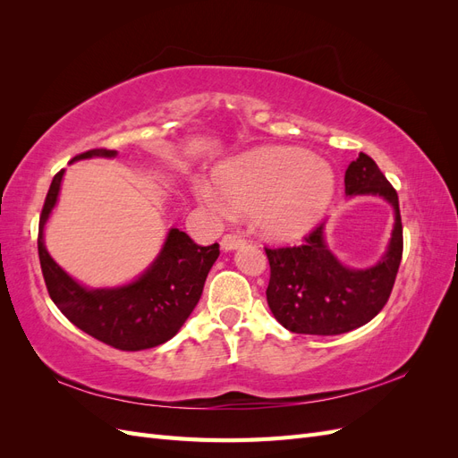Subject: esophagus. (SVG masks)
Instances as JSON below:
<instances>
[{
    "label": "esophagus",
    "instance_id": "esophagus-1",
    "mask_svg": "<svg viewBox=\"0 0 458 458\" xmlns=\"http://www.w3.org/2000/svg\"><path fill=\"white\" fill-rule=\"evenodd\" d=\"M221 248H224L225 252H231V250H237L239 246L244 244V239L239 237V234H225V237H221Z\"/></svg>",
    "mask_w": 458,
    "mask_h": 458
}]
</instances>
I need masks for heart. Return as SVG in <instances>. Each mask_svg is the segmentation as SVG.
Instances as JSON below:
<instances>
[{"mask_svg": "<svg viewBox=\"0 0 458 458\" xmlns=\"http://www.w3.org/2000/svg\"><path fill=\"white\" fill-rule=\"evenodd\" d=\"M335 191L332 165L296 147L242 152L221 165L214 185H195L200 202L216 212H250L256 231L275 242L296 241L315 229Z\"/></svg>", "mask_w": 458, "mask_h": 458, "instance_id": "obj_1", "label": "heart"}]
</instances>
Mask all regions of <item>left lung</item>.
<instances>
[{
	"mask_svg": "<svg viewBox=\"0 0 458 458\" xmlns=\"http://www.w3.org/2000/svg\"><path fill=\"white\" fill-rule=\"evenodd\" d=\"M345 195L378 197L392 206L394 227L384 254L370 267H352L330 250L318 225L301 246L266 248L271 267L269 310L296 335L335 336L367 325L386 306L403 254L397 192L370 157L359 152L345 170Z\"/></svg>",
	"mask_w": 458,
	"mask_h": 458,
	"instance_id": "1",
	"label": "left lung"
}]
</instances>
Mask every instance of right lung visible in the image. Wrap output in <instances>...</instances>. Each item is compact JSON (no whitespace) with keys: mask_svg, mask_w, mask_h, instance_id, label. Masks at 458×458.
Returning <instances> with one entry per match:
<instances>
[{"mask_svg":"<svg viewBox=\"0 0 458 458\" xmlns=\"http://www.w3.org/2000/svg\"><path fill=\"white\" fill-rule=\"evenodd\" d=\"M116 157L118 150L93 148L72 162ZM63 177L64 170L53 177L38 233L41 273L55 306L80 330L116 350L140 352L168 342L197 308L219 244L199 246L187 233L172 227L157 258L133 281L89 288L68 275L46 248V225L57 206Z\"/></svg>","mask_w":458,"mask_h":458,"instance_id":"1","label":"right lung"}]
</instances>
